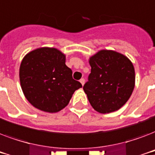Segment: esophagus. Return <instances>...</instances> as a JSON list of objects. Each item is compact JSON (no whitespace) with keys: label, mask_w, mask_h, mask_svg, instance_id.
Segmentation results:
<instances>
[{"label":"esophagus","mask_w":155,"mask_h":155,"mask_svg":"<svg viewBox=\"0 0 155 155\" xmlns=\"http://www.w3.org/2000/svg\"><path fill=\"white\" fill-rule=\"evenodd\" d=\"M80 82L81 83V84L84 85V83H85V80L84 79V78H83V79H81V80H80Z\"/></svg>","instance_id":"34e87169"}]
</instances>
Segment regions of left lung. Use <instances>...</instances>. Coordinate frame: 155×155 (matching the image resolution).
I'll list each match as a JSON object with an SVG mask.
<instances>
[{
	"label": "left lung",
	"mask_w": 155,
	"mask_h": 155,
	"mask_svg": "<svg viewBox=\"0 0 155 155\" xmlns=\"http://www.w3.org/2000/svg\"><path fill=\"white\" fill-rule=\"evenodd\" d=\"M91 73L84 91L95 110L109 113L130 99L135 85L134 68L122 54L102 50L89 58Z\"/></svg>",
	"instance_id": "left-lung-1"
}]
</instances>
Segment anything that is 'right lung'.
Instances as JSON below:
<instances>
[{"mask_svg": "<svg viewBox=\"0 0 155 155\" xmlns=\"http://www.w3.org/2000/svg\"><path fill=\"white\" fill-rule=\"evenodd\" d=\"M65 60V54L50 47L34 50L23 58L19 70L21 87L34 107L57 113L68 105L75 90L82 87L72 78Z\"/></svg>", "mask_w": 155, "mask_h": 155, "instance_id": "right-lung-1", "label": "right lung"}]
</instances>
